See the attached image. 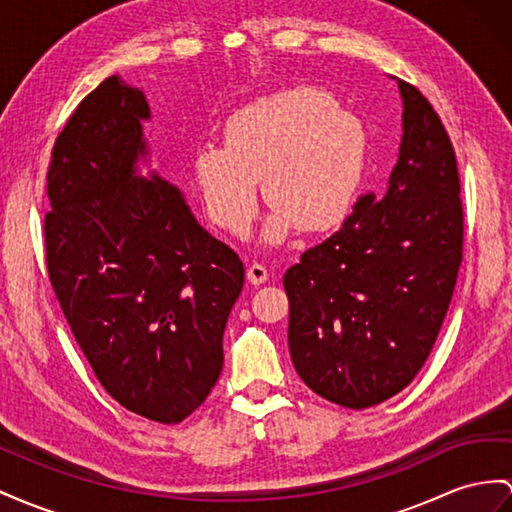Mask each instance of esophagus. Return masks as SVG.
<instances>
[{"mask_svg":"<svg viewBox=\"0 0 512 512\" xmlns=\"http://www.w3.org/2000/svg\"><path fill=\"white\" fill-rule=\"evenodd\" d=\"M246 279L251 281L253 285H261L266 279H268V270L264 264H257V261H253V264H248L246 268Z\"/></svg>","mask_w":512,"mask_h":512,"instance_id":"obj_1","label":"esophagus"}]
</instances>
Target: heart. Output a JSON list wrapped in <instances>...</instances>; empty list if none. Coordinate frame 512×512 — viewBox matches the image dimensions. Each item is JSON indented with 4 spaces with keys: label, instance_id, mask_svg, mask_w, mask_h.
Here are the masks:
<instances>
[{
    "label": "heart",
    "instance_id": "heart-1",
    "mask_svg": "<svg viewBox=\"0 0 512 512\" xmlns=\"http://www.w3.org/2000/svg\"><path fill=\"white\" fill-rule=\"evenodd\" d=\"M365 157L357 116L316 90L298 88L248 103L225 125V147L205 144L192 170L205 214L244 235L257 216V181L272 205L261 240L285 242L298 225L331 227L346 214Z\"/></svg>",
    "mask_w": 512,
    "mask_h": 512
}]
</instances>
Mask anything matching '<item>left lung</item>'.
Here are the masks:
<instances>
[{
  "label": "left lung",
  "instance_id": "obj_1",
  "mask_svg": "<svg viewBox=\"0 0 512 512\" xmlns=\"http://www.w3.org/2000/svg\"><path fill=\"white\" fill-rule=\"evenodd\" d=\"M402 142L385 190L361 196L344 225L285 272L290 355L318 396L368 409L422 370L463 261V203L454 147L411 84Z\"/></svg>",
  "mask_w": 512,
  "mask_h": 512
}]
</instances>
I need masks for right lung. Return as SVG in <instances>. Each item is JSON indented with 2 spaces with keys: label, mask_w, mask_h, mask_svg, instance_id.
<instances>
[{
  "label": "right lung",
  "mask_w": 512,
  "mask_h": 512,
  "mask_svg": "<svg viewBox=\"0 0 512 512\" xmlns=\"http://www.w3.org/2000/svg\"><path fill=\"white\" fill-rule=\"evenodd\" d=\"M149 103L119 75L82 99L47 173L49 281L99 383L127 411L179 424L214 389L244 264L181 192L136 175Z\"/></svg>",
  "instance_id": "add662e5"
}]
</instances>
